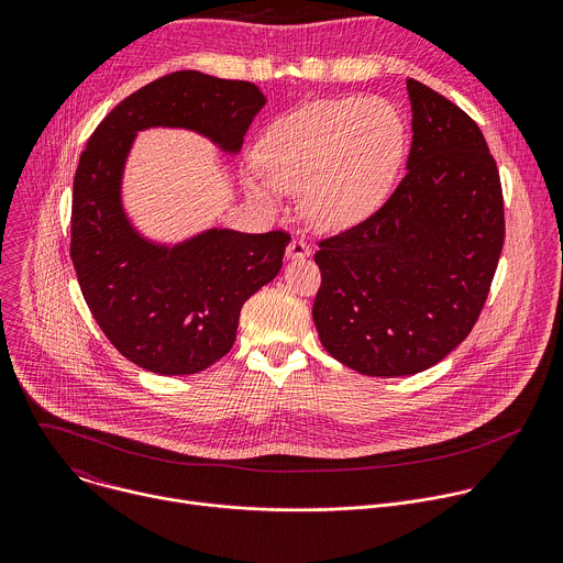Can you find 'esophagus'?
<instances>
[{"mask_svg":"<svg viewBox=\"0 0 563 563\" xmlns=\"http://www.w3.org/2000/svg\"><path fill=\"white\" fill-rule=\"evenodd\" d=\"M307 256H311V247L305 243V240L294 238L289 247H287V258L289 261H300V258H307Z\"/></svg>","mask_w":563,"mask_h":563,"instance_id":"obj_1","label":"esophagus"}]
</instances>
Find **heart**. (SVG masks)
Returning a JSON list of instances; mask_svg holds the SVG:
<instances>
[{
    "instance_id": "heart-1",
    "label": "heart",
    "mask_w": 563,
    "mask_h": 563,
    "mask_svg": "<svg viewBox=\"0 0 563 563\" xmlns=\"http://www.w3.org/2000/svg\"><path fill=\"white\" fill-rule=\"evenodd\" d=\"M406 142V118L385 98L316 100L265 129L256 144L264 176L247 172L243 187L263 205L300 191L313 227L347 229L385 200Z\"/></svg>"
}]
</instances>
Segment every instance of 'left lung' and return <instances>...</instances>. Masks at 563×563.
Segmentation results:
<instances>
[{"mask_svg": "<svg viewBox=\"0 0 563 563\" xmlns=\"http://www.w3.org/2000/svg\"><path fill=\"white\" fill-rule=\"evenodd\" d=\"M412 146L389 200L320 243L313 325L367 376H410L445 358L484 309L504 250V196L476 122L408 79Z\"/></svg>", "mask_w": 563, "mask_h": 563, "instance_id": "obj_1", "label": "left lung"}]
</instances>
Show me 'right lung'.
I'll use <instances>...</instances> for the list:
<instances>
[{
  "mask_svg": "<svg viewBox=\"0 0 563 563\" xmlns=\"http://www.w3.org/2000/svg\"><path fill=\"white\" fill-rule=\"evenodd\" d=\"M267 104L252 82L178 70L122 100L93 131L73 180L70 258L100 330L137 367L196 374L222 358L245 300L272 283L289 233L209 227L159 240L124 205L137 133L183 129L235 157Z\"/></svg>",
  "mask_w": 563,
  "mask_h": 563,
  "instance_id": "add662e5",
  "label": "right lung"
}]
</instances>
